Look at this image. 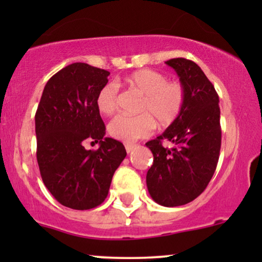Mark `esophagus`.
Segmentation results:
<instances>
[{"instance_id": "34e87169", "label": "esophagus", "mask_w": 262, "mask_h": 262, "mask_svg": "<svg viewBox=\"0 0 262 262\" xmlns=\"http://www.w3.org/2000/svg\"><path fill=\"white\" fill-rule=\"evenodd\" d=\"M135 144H125V150H127V152L129 154V152H132L133 150L135 149Z\"/></svg>"}]
</instances>
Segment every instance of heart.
Segmentation results:
<instances>
[{"instance_id": "b5f03b06", "label": "heart", "mask_w": 262, "mask_h": 262, "mask_svg": "<svg viewBox=\"0 0 262 262\" xmlns=\"http://www.w3.org/2000/svg\"><path fill=\"white\" fill-rule=\"evenodd\" d=\"M128 86L144 95L138 116L118 114L108 124V132L116 139L130 143L151 133L155 122L167 127L179 118L185 104V89L177 81H167L166 76L152 69H140L125 77ZM96 106L104 116H110L118 106V86L106 83L98 92Z\"/></svg>"}]
</instances>
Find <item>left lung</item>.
<instances>
[{"label":"left lung","mask_w":262,"mask_h":262,"mask_svg":"<svg viewBox=\"0 0 262 262\" xmlns=\"http://www.w3.org/2000/svg\"><path fill=\"white\" fill-rule=\"evenodd\" d=\"M165 64L180 77L185 104L179 118L145 144L154 156L146 186L156 203L177 207L200 196L214 173L222 143L221 110L214 86L196 62L176 58ZM162 140L171 141L174 146L164 148Z\"/></svg>","instance_id":"left-lung-1"}]
</instances>
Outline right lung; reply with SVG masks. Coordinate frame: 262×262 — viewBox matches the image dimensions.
Returning a JSON list of instances; mask_svg holds the SVG:
<instances>
[{"label": "right lung", "instance_id": "obj_1", "mask_svg": "<svg viewBox=\"0 0 262 262\" xmlns=\"http://www.w3.org/2000/svg\"><path fill=\"white\" fill-rule=\"evenodd\" d=\"M110 73L85 62L58 71L44 87L35 113L37 160L45 187L62 206L91 209L106 200L114 171L127 156L121 141L106 138L96 106ZM100 144L95 152L82 143Z\"/></svg>", "mask_w": 262, "mask_h": 262}]
</instances>
